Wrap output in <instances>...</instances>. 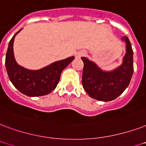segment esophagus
Listing matches in <instances>:
<instances>
[{"mask_svg":"<svg viewBox=\"0 0 146 146\" xmlns=\"http://www.w3.org/2000/svg\"><path fill=\"white\" fill-rule=\"evenodd\" d=\"M86 54L85 51H81V52H79L78 53H77V57H81V56H84V55Z\"/></svg>","mask_w":146,"mask_h":146,"instance_id":"34e87169","label":"esophagus"}]
</instances>
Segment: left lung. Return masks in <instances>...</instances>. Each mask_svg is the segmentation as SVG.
<instances>
[{"label":"left lung","mask_w":146,"mask_h":146,"mask_svg":"<svg viewBox=\"0 0 146 146\" xmlns=\"http://www.w3.org/2000/svg\"><path fill=\"white\" fill-rule=\"evenodd\" d=\"M126 43V53L119 68L104 72L95 63L82 57L84 62L82 85L91 98L101 101H110L118 98L130 82L133 73V51L127 36L122 38Z\"/></svg>","instance_id":"8db88e82"}]
</instances>
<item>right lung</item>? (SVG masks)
<instances>
[{"label": "right lung", "mask_w": 146, "mask_h": 146, "mask_svg": "<svg viewBox=\"0 0 146 146\" xmlns=\"http://www.w3.org/2000/svg\"><path fill=\"white\" fill-rule=\"evenodd\" d=\"M20 30L12 37L7 51L5 65L9 78L16 88L25 95L30 97L46 95L56 88L60 80L61 73L74 60V57L58 61L36 71L24 68L16 62L13 55L14 37Z\"/></svg>", "instance_id": "add662e5"}]
</instances>
